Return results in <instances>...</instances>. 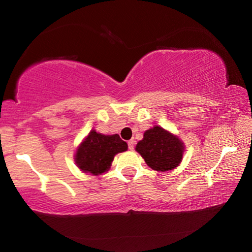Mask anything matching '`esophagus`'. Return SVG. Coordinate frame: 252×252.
Here are the masks:
<instances>
[{"mask_svg": "<svg viewBox=\"0 0 252 252\" xmlns=\"http://www.w3.org/2000/svg\"><path fill=\"white\" fill-rule=\"evenodd\" d=\"M127 146H129L130 150H133V149H134V140H130V141L127 142Z\"/></svg>", "mask_w": 252, "mask_h": 252, "instance_id": "1", "label": "esophagus"}]
</instances>
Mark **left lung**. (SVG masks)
Wrapping results in <instances>:
<instances>
[{
    "label": "left lung",
    "mask_w": 252,
    "mask_h": 252,
    "mask_svg": "<svg viewBox=\"0 0 252 252\" xmlns=\"http://www.w3.org/2000/svg\"><path fill=\"white\" fill-rule=\"evenodd\" d=\"M183 148L177 136L157 126L144 132L143 140L138 142L135 150L153 170L168 171L181 162Z\"/></svg>",
    "instance_id": "1"
}]
</instances>
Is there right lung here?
Here are the masks:
<instances>
[{
	"label": "right lung",
	"instance_id": "right-lung-1",
	"mask_svg": "<svg viewBox=\"0 0 252 252\" xmlns=\"http://www.w3.org/2000/svg\"><path fill=\"white\" fill-rule=\"evenodd\" d=\"M126 150L127 144L119 134L104 135L92 130L76 151L75 162L82 171L96 176L110 168L117 153Z\"/></svg>",
	"mask_w": 252,
	"mask_h": 252
}]
</instances>
